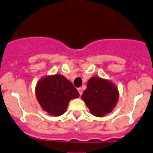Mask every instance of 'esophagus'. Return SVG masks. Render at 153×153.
<instances>
[{"mask_svg": "<svg viewBox=\"0 0 153 153\" xmlns=\"http://www.w3.org/2000/svg\"><path fill=\"white\" fill-rule=\"evenodd\" d=\"M78 93H79L80 96H81V95L82 94V93H83V91H82V89H81V88H78Z\"/></svg>", "mask_w": 153, "mask_h": 153, "instance_id": "obj_1", "label": "esophagus"}]
</instances>
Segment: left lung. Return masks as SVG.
I'll return each instance as SVG.
<instances>
[{"mask_svg": "<svg viewBox=\"0 0 153 153\" xmlns=\"http://www.w3.org/2000/svg\"><path fill=\"white\" fill-rule=\"evenodd\" d=\"M90 112L96 117H103L111 112L119 98L117 87L108 80L92 77L81 96Z\"/></svg>", "mask_w": 153, "mask_h": 153, "instance_id": "left-lung-1", "label": "left lung"}]
</instances>
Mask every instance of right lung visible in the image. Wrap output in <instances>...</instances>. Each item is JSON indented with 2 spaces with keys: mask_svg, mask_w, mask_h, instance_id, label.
<instances>
[{
  "mask_svg": "<svg viewBox=\"0 0 153 153\" xmlns=\"http://www.w3.org/2000/svg\"><path fill=\"white\" fill-rule=\"evenodd\" d=\"M36 96L44 111L50 115L58 117L66 112L69 101L78 98L79 93L71 81L56 74L38 81Z\"/></svg>",
  "mask_w": 153,
  "mask_h": 153,
  "instance_id": "obj_1",
  "label": "right lung"
}]
</instances>
